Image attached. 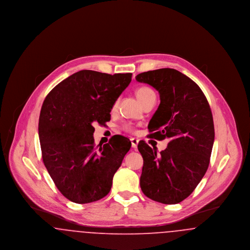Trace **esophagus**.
Wrapping results in <instances>:
<instances>
[{
  "instance_id": "esophagus-1",
  "label": "esophagus",
  "mask_w": 250,
  "mask_h": 250,
  "mask_svg": "<svg viewBox=\"0 0 250 250\" xmlns=\"http://www.w3.org/2000/svg\"><path fill=\"white\" fill-rule=\"evenodd\" d=\"M130 141L132 147H133V148H137L138 143L140 142V140H138V139H136V138H131Z\"/></svg>"
}]
</instances>
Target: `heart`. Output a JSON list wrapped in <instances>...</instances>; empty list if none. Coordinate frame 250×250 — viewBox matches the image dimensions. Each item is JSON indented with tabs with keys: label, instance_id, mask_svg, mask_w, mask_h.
Instances as JSON below:
<instances>
[{
	"label": "heart",
	"instance_id": "heart-1",
	"mask_svg": "<svg viewBox=\"0 0 250 250\" xmlns=\"http://www.w3.org/2000/svg\"><path fill=\"white\" fill-rule=\"evenodd\" d=\"M153 94H155V93L153 92V90H151V89L148 88V87H141V88H139V89L136 91V95L138 96V98H139V100L141 101L142 104H143V102H144L150 95H153ZM125 128L126 130H133V128L131 127L130 125H125Z\"/></svg>",
	"mask_w": 250,
	"mask_h": 250
}]
</instances>
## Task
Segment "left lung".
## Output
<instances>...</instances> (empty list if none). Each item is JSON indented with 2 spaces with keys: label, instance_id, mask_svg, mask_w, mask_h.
Masks as SVG:
<instances>
[{
  "label": "left lung",
  "instance_id": "8db88e82",
  "mask_svg": "<svg viewBox=\"0 0 250 250\" xmlns=\"http://www.w3.org/2000/svg\"><path fill=\"white\" fill-rule=\"evenodd\" d=\"M136 80L160 95L148 125L150 136L169 139L160 154L143 141L138 144L143 157L141 188L153 201L176 204L194 191L209 166L214 141L212 111L198 84L176 69L143 72Z\"/></svg>",
  "mask_w": 250,
  "mask_h": 250
}]
</instances>
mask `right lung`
I'll return each instance as SVG.
<instances>
[{
	"mask_svg": "<svg viewBox=\"0 0 250 250\" xmlns=\"http://www.w3.org/2000/svg\"><path fill=\"white\" fill-rule=\"evenodd\" d=\"M131 78V73L82 70L56 85L44 100L38 124L43 162L71 202H96L110 191L130 141L115 135L95 146L93 124L110 120L111 108Z\"/></svg>",
	"mask_w": 250,
	"mask_h": 250,
	"instance_id": "1",
	"label": "right lung"
}]
</instances>
